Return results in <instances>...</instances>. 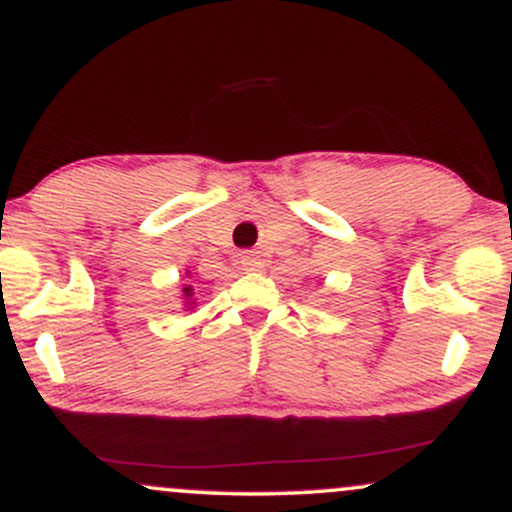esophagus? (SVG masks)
<instances>
[{
	"mask_svg": "<svg viewBox=\"0 0 512 512\" xmlns=\"http://www.w3.org/2000/svg\"><path fill=\"white\" fill-rule=\"evenodd\" d=\"M240 264H243V269H248V272H257V269L262 267V257L255 255V252H243V255H240Z\"/></svg>",
	"mask_w": 512,
	"mask_h": 512,
	"instance_id": "esophagus-1",
	"label": "esophagus"
}]
</instances>
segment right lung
<instances>
[{"label":"right lung","mask_w":512,"mask_h":512,"mask_svg":"<svg viewBox=\"0 0 512 512\" xmlns=\"http://www.w3.org/2000/svg\"><path fill=\"white\" fill-rule=\"evenodd\" d=\"M182 298H185V308L192 310V305H195V289H192V284L182 286Z\"/></svg>","instance_id":"1"}]
</instances>
